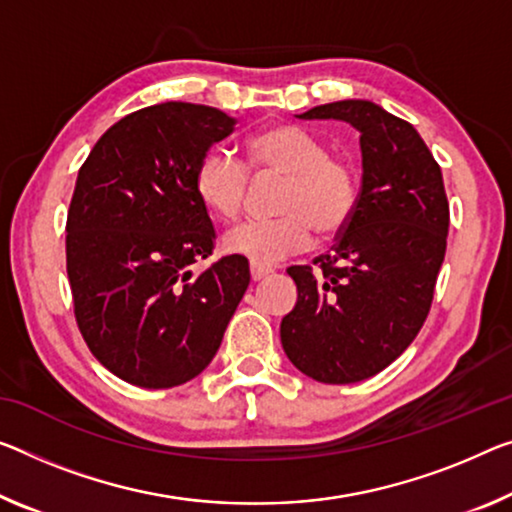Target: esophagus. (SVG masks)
I'll use <instances>...</instances> for the list:
<instances>
[{
    "label": "esophagus",
    "instance_id": "1",
    "mask_svg": "<svg viewBox=\"0 0 512 512\" xmlns=\"http://www.w3.org/2000/svg\"><path fill=\"white\" fill-rule=\"evenodd\" d=\"M270 272H272L270 267H261V265H254V263H251V279H254V281H261V279H265L267 274H270Z\"/></svg>",
    "mask_w": 512,
    "mask_h": 512
}]
</instances>
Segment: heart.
I'll return each mask as SVG.
<instances>
[{
    "label": "heart",
    "mask_w": 512,
    "mask_h": 512,
    "mask_svg": "<svg viewBox=\"0 0 512 512\" xmlns=\"http://www.w3.org/2000/svg\"><path fill=\"white\" fill-rule=\"evenodd\" d=\"M247 166L258 178L283 176L277 219H249L226 233L224 249L270 267L313 245V231L338 233L357 208L359 180L348 160L329 155L325 141L297 125H274L247 144ZM196 194L210 212L235 219L245 208L249 172L222 148L196 167Z\"/></svg>",
    "instance_id": "obj_1"
}]
</instances>
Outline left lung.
<instances>
[{"label": "left lung", "instance_id": "8db88e82", "mask_svg": "<svg viewBox=\"0 0 512 512\" xmlns=\"http://www.w3.org/2000/svg\"><path fill=\"white\" fill-rule=\"evenodd\" d=\"M297 119L345 121L359 132L361 192L332 254L288 267L295 309L281 345L297 371L325 384L373 377L423 327L446 254L442 169L419 132L371 100L318 105Z\"/></svg>", "mask_w": 512, "mask_h": 512}]
</instances>
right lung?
<instances>
[{"instance_id":"add662e5","label":"right lung","mask_w":512,"mask_h":512,"mask_svg":"<svg viewBox=\"0 0 512 512\" xmlns=\"http://www.w3.org/2000/svg\"><path fill=\"white\" fill-rule=\"evenodd\" d=\"M235 123L192 102L144 107L114 123L77 174L66 224L75 318L93 357L135 387L199 375L249 286L240 256L192 272L215 245L196 167Z\"/></svg>"}]
</instances>
